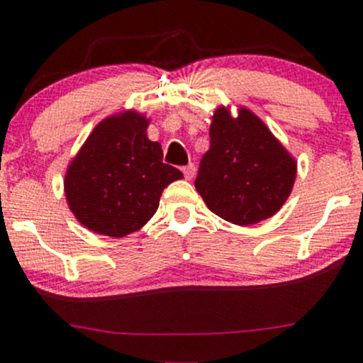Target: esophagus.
Listing matches in <instances>:
<instances>
[{
    "mask_svg": "<svg viewBox=\"0 0 363 363\" xmlns=\"http://www.w3.org/2000/svg\"><path fill=\"white\" fill-rule=\"evenodd\" d=\"M182 174H184V177L191 181V179L194 177V174H196V167H194V163H189V165H186L184 169H182Z\"/></svg>",
    "mask_w": 363,
    "mask_h": 363,
    "instance_id": "34e87169",
    "label": "esophagus"
}]
</instances>
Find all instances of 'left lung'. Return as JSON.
Listing matches in <instances>:
<instances>
[{
  "mask_svg": "<svg viewBox=\"0 0 363 363\" xmlns=\"http://www.w3.org/2000/svg\"><path fill=\"white\" fill-rule=\"evenodd\" d=\"M296 160L269 127L245 106L236 117L227 106L213 111L210 150L194 181L215 215L252 225L279 212L291 194Z\"/></svg>",
  "mask_w": 363,
  "mask_h": 363,
  "instance_id": "obj_1",
  "label": "left lung"
}]
</instances>
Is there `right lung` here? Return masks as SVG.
Instances as JSON below:
<instances>
[{
	"instance_id": "obj_1",
	"label": "right lung",
	"mask_w": 363,
	"mask_h": 363,
	"mask_svg": "<svg viewBox=\"0 0 363 363\" xmlns=\"http://www.w3.org/2000/svg\"><path fill=\"white\" fill-rule=\"evenodd\" d=\"M136 110L103 118L67 167V203L86 229L110 238L136 233L158 210L163 189L182 172L163 163Z\"/></svg>"
}]
</instances>
